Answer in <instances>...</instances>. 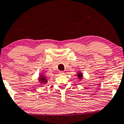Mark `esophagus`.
I'll list each match as a JSON object with an SVG mask.
<instances>
[{"instance_id": "34e87169", "label": "esophagus", "mask_w": 124, "mask_h": 124, "mask_svg": "<svg viewBox=\"0 0 124 124\" xmlns=\"http://www.w3.org/2000/svg\"><path fill=\"white\" fill-rule=\"evenodd\" d=\"M59 73L60 75H64V72L62 71H60L59 73Z\"/></svg>"}]
</instances>
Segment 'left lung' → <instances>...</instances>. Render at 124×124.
<instances>
[{
	"instance_id": "1",
	"label": "left lung",
	"mask_w": 124,
	"mask_h": 124,
	"mask_svg": "<svg viewBox=\"0 0 124 124\" xmlns=\"http://www.w3.org/2000/svg\"><path fill=\"white\" fill-rule=\"evenodd\" d=\"M77 75L78 78V79H80V80L83 78V74L81 73V72H78Z\"/></svg>"
}]
</instances>
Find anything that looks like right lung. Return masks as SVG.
Masks as SVG:
<instances>
[{
	"mask_svg": "<svg viewBox=\"0 0 124 124\" xmlns=\"http://www.w3.org/2000/svg\"><path fill=\"white\" fill-rule=\"evenodd\" d=\"M39 81L40 83H41V84H46V83H47V80L46 77L43 75L40 74L39 76Z\"/></svg>",
	"mask_w": 124,
	"mask_h": 124,
	"instance_id": "obj_1",
	"label": "right lung"
}]
</instances>
